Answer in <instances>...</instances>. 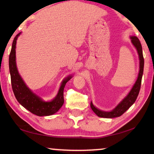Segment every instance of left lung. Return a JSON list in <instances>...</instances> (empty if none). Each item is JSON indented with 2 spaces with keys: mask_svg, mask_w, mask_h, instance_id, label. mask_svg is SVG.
Wrapping results in <instances>:
<instances>
[{
  "mask_svg": "<svg viewBox=\"0 0 154 154\" xmlns=\"http://www.w3.org/2000/svg\"><path fill=\"white\" fill-rule=\"evenodd\" d=\"M130 39L132 45L136 48L138 55H139V72L138 74L137 79L135 82L133 86L130 90L128 94L122 99L118 105L115 107L113 110L111 111H102L100 109H98L97 107L93 105L92 101L90 103V106L92 111L97 115L100 118H114L117 117L121 116L122 114L125 113L130 106L133 105L134 103L136 100L138 95H139L140 84H141V80L143 74V68H144V58L143 56V49L141 44L139 38L135 36H130Z\"/></svg>",
  "mask_w": 154,
  "mask_h": 154,
  "instance_id": "left-lung-1",
  "label": "left lung"
}]
</instances>
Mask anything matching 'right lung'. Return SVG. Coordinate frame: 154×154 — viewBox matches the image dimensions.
<instances>
[{
	"label": "right lung",
	"instance_id": "obj_1",
	"mask_svg": "<svg viewBox=\"0 0 154 154\" xmlns=\"http://www.w3.org/2000/svg\"><path fill=\"white\" fill-rule=\"evenodd\" d=\"M21 33L22 32L18 33L15 36L9 58V72L14 95L20 105L32 113L38 116H51L58 112L63 105L65 85L72 77V75H69L63 79L56 97L50 101L43 100L40 96L33 93L20 76L16 65L15 48L17 39Z\"/></svg>",
	"mask_w": 154,
	"mask_h": 154
}]
</instances>
